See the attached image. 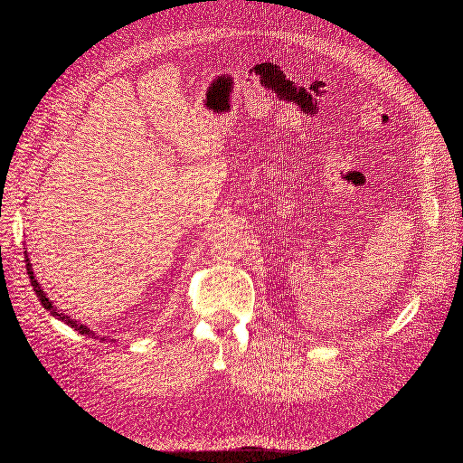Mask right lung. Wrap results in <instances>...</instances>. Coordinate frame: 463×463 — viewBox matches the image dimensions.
I'll use <instances>...</instances> for the list:
<instances>
[{
    "instance_id": "right-lung-1",
    "label": "right lung",
    "mask_w": 463,
    "mask_h": 463,
    "mask_svg": "<svg viewBox=\"0 0 463 463\" xmlns=\"http://www.w3.org/2000/svg\"><path fill=\"white\" fill-rule=\"evenodd\" d=\"M24 261H26V271H28V275H30V282H32V286H33V292L37 294V298H39V301H41V305L45 307V309L52 315V317H56L58 320H61L63 324H68V326H71V327H75L77 332L80 334V335H88V337H92V339H101V341H107L105 337H99L98 334H94L90 327H88L86 324H80V322H77L75 318H71L70 315H65L63 311H60V309H56V305L49 299V296L43 292V286L37 282V279H35V275H33V269H32V263H30V258H28V250H24Z\"/></svg>"
}]
</instances>
